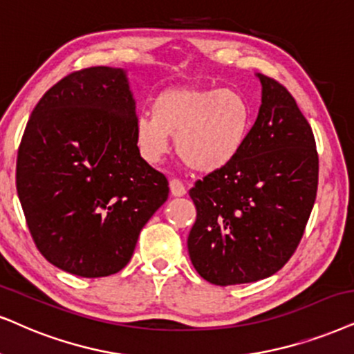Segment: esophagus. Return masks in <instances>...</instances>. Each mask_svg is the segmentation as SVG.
<instances>
[{
  "label": "esophagus",
  "instance_id": "34e87169",
  "mask_svg": "<svg viewBox=\"0 0 354 354\" xmlns=\"http://www.w3.org/2000/svg\"><path fill=\"white\" fill-rule=\"evenodd\" d=\"M169 191H171V194L176 196V198H181V196L186 194L185 185H183V181L176 180V178L169 181Z\"/></svg>",
  "mask_w": 354,
  "mask_h": 354
}]
</instances>
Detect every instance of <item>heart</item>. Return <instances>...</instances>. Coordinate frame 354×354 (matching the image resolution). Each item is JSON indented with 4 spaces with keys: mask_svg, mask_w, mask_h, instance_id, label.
<instances>
[{
    "mask_svg": "<svg viewBox=\"0 0 354 354\" xmlns=\"http://www.w3.org/2000/svg\"><path fill=\"white\" fill-rule=\"evenodd\" d=\"M252 125L253 107L239 89L178 86L155 97L151 114L136 120L133 137L147 163L162 162L174 137L186 167L214 173L241 153Z\"/></svg>",
    "mask_w": 354,
    "mask_h": 354,
    "instance_id": "obj_1",
    "label": "heart"
}]
</instances>
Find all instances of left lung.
I'll list each match as a JSON object with an SVG mask.
<instances>
[{
  "mask_svg": "<svg viewBox=\"0 0 354 354\" xmlns=\"http://www.w3.org/2000/svg\"><path fill=\"white\" fill-rule=\"evenodd\" d=\"M247 144L229 167L189 189L198 210L187 236L196 271L209 283H254L283 268L301 241L319 185L315 138L296 100L265 75Z\"/></svg>",
  "mask_w": 354,
  "mask_h": 354,
  "instance_id": "8db88e82",
  "label": "left lung"
}]
</instances>
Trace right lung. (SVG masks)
<instances>
[{
	"instance_id": "1",
	"label": "right lung",
	"mask_w": 354,
	"mask_h": 354,
	"mask_svg": "<svg viewBox=\"0 0 354 354\" xmlns=\"http://www.w3.org/2000/svg\"><path fill=\"white\" fill-rule=\"evenodd\" d=\"M136 100L122 68L73 71L26 125L16 187L35 247L71 274L102 277L131 261L168 199V180L136 145Z\"/></svg>"
}]
</instances>
